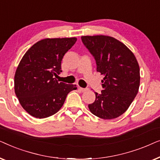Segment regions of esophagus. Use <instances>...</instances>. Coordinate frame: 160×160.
<instances>
[{
	"mask_svg": "<svg viewBox=\"0 0 160 160\" xmlns=\"http://www.w3.org/2000/svg\"><path fill=\"white\" fill-rule=\"evenodd\" d=\"M78 89H79L81 92H84L88 90V89H87V88H82V87H78Z\"/></svg>",
	"mask_w": 160,
	"mask_h": 160,
	"instance_id": "obj_1",
	"label": "esophagus"
}]
</instances>
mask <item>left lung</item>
Here are the masks:
<instances>
[{
    "label": "left lung",
    "mask_w": 160,
    "mask_h": 160,
    "mask_svg": "<svg viewBox=\"0 0 160 160\" xmlns=\"http://www.w3.org/2000/svg\"><path fill=\"white\" fill-rule=\"evenodd\" d=\"M96 61L97 71L104 76L101 93L89 110L96 117L112 119L128 110L138 92L140 68L134 54L121 41L108 36H82Z\"/></svg>",
    "instance_id": "1"
}]
</instances>
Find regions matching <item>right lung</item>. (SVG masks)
Segmentation results:
<instances>
[{"label":"right lung","mask_w":160,"mask_h":160,"mask_svg":"<svg viewBox=\"0 0 160 160\" xmlns=\"http://www.w3.org/2000/svg\"><path fill=\"white\" fill-rule=\"evenodd\" d=\"M77 38H45L26 52L14 76V91L22 108L33 117L43 119L56 113L76 85L58 82L61 61Z\"/></svg>","instance_id":"obj_1"}]
</instances>
